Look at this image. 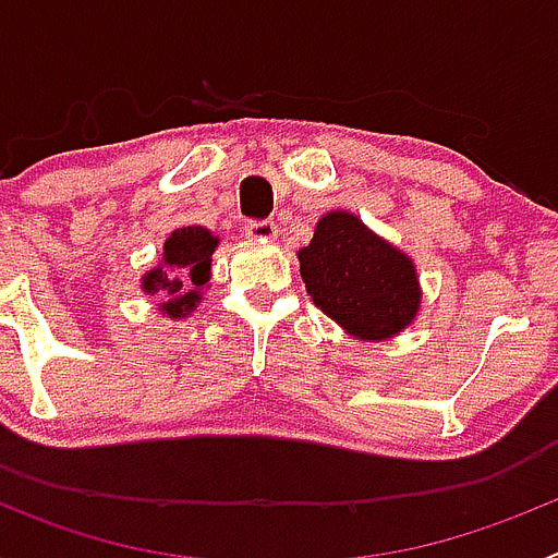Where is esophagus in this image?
I'll list each match as a JSON object with an SVG mask.
<instances>
[{
    "label": "esophagus",
    "mask_w": 558,
    "mask_h": 558,
    "mask_svg": "<svg viewBox=\"0 0 558 558\" xmlns=\"http://www.w3.org/2000/svg\"><path fill=\"white\" fill-rule=\"evenodd\" d=\"M276 234H279V229H276L274 220H251L245 226V236L248 240H259V243H270V240H276Z\"/></svg>",
    "instance_id": "esophagus-1"
}]
</instances>
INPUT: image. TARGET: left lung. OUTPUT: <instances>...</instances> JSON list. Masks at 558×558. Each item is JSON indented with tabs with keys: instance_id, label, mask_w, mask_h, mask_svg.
I'll return each instance as SVG.
<instances>
[{
	"instance_id": "1",
	"label": "left lung",
	"mask_w": 558,
	"mask_h": 558,
	"mask_svg": "<svg viewBox=\"0 0 558 558\" xmlns=\"http://www.w3.org/2000/svg\"><path fill=\"white\" fill-rule=\"evenodd\" d=\"M299 263L313 302L357 338H391L416 315L422 295L413 263L349 211L318 220Z\"/></svg>"
}]
</instances>
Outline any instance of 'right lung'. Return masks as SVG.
Segmentation results:
<instances>
[{
  "label": "right lung",
  "mask_w": 558,
  "mask_h": 558,
  "mask_svg": "<svg viewBox=\"0 0 558 558\" xmlns=\"http://www.w3.org/2000/svg\"><path fill=\"white\" fill-rule=\"evenodd\" d=\"M218 236L201 226L175 229L165 243V265L145 276L147 293H165V313L170 318H181L198 302V290L209 279L211 251Z\"/></svg>",
  "instance_id": "1"
}]
</instances>
